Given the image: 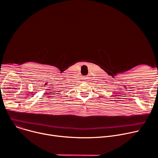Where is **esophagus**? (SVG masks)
<instances>
[{"label":"esophagus","instance_id":"1","mask_svg":"<svg viewBox=\"0 0 158 158\" xmlns=\"http://www.w3.org/2000/svg\"><path fill=\"white\" fill-rule=\"evenodd\" d=\"M84 81H85V82H87V81H88V80H87V79L85 78V80Z\"/></svg>","mask_w":158,"mask_h":158}]
</instances>
